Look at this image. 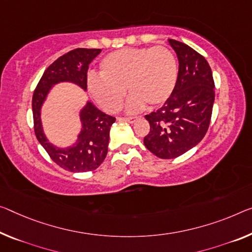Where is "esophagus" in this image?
Segmentation results:
<instances>
[{"label":"esophagus","mask_w":252,"mask_h":252,"mask_svg":"<svg viewBox=\"0 0 252 252\" xmlns=\"http://www.w3.org/2000/svg\"><path fill=\"white\" fill-rule=\"evenodd\" d=\"M137 117H121L119 118V121L121 122H128V123H134L136 121Z\"/></svg>","instance_id":"1"}]
</instances>
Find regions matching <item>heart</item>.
Masks as SVG:
<instances>
[{
	"mask_svg": "<svg viewBox=\"0 0 252 252\" xmlns=\"http://www.w3.org/2000/svg\"><path fill=\"white\" fill-rule=\"evenodd\" d=\"M100 76L89 74L88 88L100 107L116 113L122 107L126 88L133 92L128 111L163 103L177 86L178 62L166 46L126 48L108 54L99 64Z\"/></svg>",
	"mask_w": 252,
	"mask_h": 252,
	"instance_id": "1",
	"label": "heart"
}]
</instances>
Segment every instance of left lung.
Segmentation results:
<instances>
[{"label":"left lung","mask_w":252,"mask_h":252,"mask_svg":"<svg viewBox=\"0 0 252 252\" xmlns=\"http://www.w3.org/2000/svg\"><path fill=\"white\" fill-rule=\"evenodd\" d=\"M169 42L179 61L177 86L160 109L145 116L150 131L144 145L161 158L183 156L202 141L215 99L214 79L205 57L184 42Z\"/></svg>","instance_id":"1"}]
</instances>
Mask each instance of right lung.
I'll return each mask as SVG.
<instances>
[{"instance_id": "obj_1", "label": "right lung", "mask_w": 252, "mask_h": 252, "mask_svg": "<svg viewBox=\"0 0 252 252\" xmlns=\"http://www.w3.org/2000/svg\"><path fill=\"white\" fill-rule=\"evenodd\" d=\"M101 49L76 48L69 50L46 68L32 95L34 134L50 158L71 172H87L95 170L102 163L108 152L110 127L116 118L100 111L91 102L81 111L82 130L71 148L57 149L47 141L42 133L40 108L50 87L62 81H69L87 90L88 68Z\"/></svg>"}]
</instances>
